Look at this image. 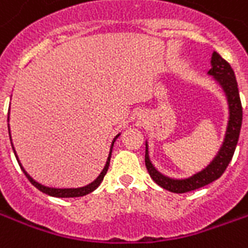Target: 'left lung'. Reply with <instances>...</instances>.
I'll list each match as a JSON object with an SVG mask.
<instances>
[{
    "label": "left lung",
    "instance_id": "1",
    "mask_svg": "<svg viewBox=\"0 0 248 248\" xmlns=\"http://www.w3.org/2000/svg\"><path fill=\"white\" fill-rule=\"evenodd\" d=\"M210 63H211V67L207 71V76L213 77V79L217 82V85L222 89L226 101H227V106H229V121H227V126H226V131H224L223 142H222V145L219 147L215 156L210 161L207 166L203 167L202 170H199L190 177L172 178L162 174L153 165V162L150 161V155H149V143L146 140V169L150 174V177L153 178V181L156 185L163 187L167 191L183 194V192L201 188L208 183L217 181L223 174L226 167L229 166L230 161L234 155L235 147H236V143L239 140L242 115H243L238 83H236L234 70L231 69L230 63L224 61L217 51L213 53Z\"/></svg>",
    "mask_w": 248,
    "mask_h": 248
}]
</instances>
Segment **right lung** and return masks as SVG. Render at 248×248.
I'll list each match as a JSON object with an SVG mask.
<instances>
[{
	"instance_id": "add662e5",
	"label": "right lung",
	"mask_w": 248,
	"mask_h": 248,
	"mask_svg": "<svg viewBox=\"0 0 248 248\" xmlns=\"http://www.w3.org/2000/svg\"><path fill=\"white\" fill-rule=\"evenodd\" d=\"M8 122H9V115H8ZM8 127H9V124H8ZM119 135H121V133L114 137L113 142H111V146H110V153H108V161H106V165H105V167H103V170L101 171V174H99V175H98V177L95 178V179H94L92 183H89V185H86V186H82V187H67V188H58V187H49V186H45V185H42V183L37 182V181H34L33 178L30 177L29 174L26 172V170H25L24 167H22V165H21V162H19V159H18V155H17V153H16V150H14L13 143H12V147H13L14 155H16V158H17V161H18V165L21 166V170L24 171V174L26 175V178L29 179L30 182H31V185L37 187L40 191L45 192V194H47V195H50V197H56V198H77V197H83V195L90 194V192L94 191V190H95V188H97V187L101 185V182L103 181V177H105V175H106V172H108V165H110V158H111V151H113L114 142H115V140L118 138ZM9 137H10V142H12L10 129H9Z\"/></svg>"
}]
</instances>
